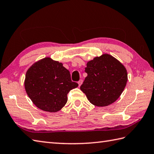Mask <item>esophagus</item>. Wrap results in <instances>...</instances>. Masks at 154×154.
<instances>
[{
  "instance_id": "esophagus-1",
  "label": "esophagus",
  "mask_w": 154,
  "mask_h": 154,
  "mask_svg": "<svg viewBox=\"0 0 154 154\" xmlns=\"http://www.w3.org/2000/svg\"><path fill=\"white\" fill-rule=\"evenodd\" d=\"M82 82H83V80H80L78 82V85H79V86H81V84H82Z\"/></svg>"
}]
</instances>
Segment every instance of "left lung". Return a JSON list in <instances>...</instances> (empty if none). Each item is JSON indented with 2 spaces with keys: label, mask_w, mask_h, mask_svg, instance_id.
<instances>
[{
  "label": "left lung",
  "mask_w": 154,
  "mask_h": 154,
  "mask_svg": "<svg viewBox=\"0 0 154 154\" xmlns=\"http://www.w3.org/2000/svg\"><path fill=\"white\" fill-rule=\"evenodd\" d=\"M85 72L88 76L80 90L90 102L96 106H106L116 101L128 81L126 69L109 54L89 61Z\"/></svg>",
  "instance_id": "1"
}]
</instances>
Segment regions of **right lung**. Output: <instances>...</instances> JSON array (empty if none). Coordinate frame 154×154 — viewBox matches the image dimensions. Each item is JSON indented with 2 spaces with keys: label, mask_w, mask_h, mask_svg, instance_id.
Listing matches in <instances>:
<instances>
[{
  "label": "right lung",
  "mask_w": 154,
  "mask_h": 154,
  "mask_svg": "<svg viewBox=\"0 0 154 154\" xmlns=\"http://www.w3.org/2000/svg\"><path fill=\"white\" fill-rule=\"evenodd\" d=\"M78 84L62 63L45 58L28 70L24 86L28 96L44 111H59L67 102V94Z\"/></svg>",
  "instance_id": "obj_1"
}]
</instances>
